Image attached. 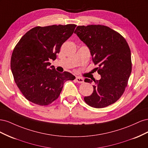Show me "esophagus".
<instances>
[{
    "label": "esophagus",
    "instance_id": "obj_1",
    "mask_svg": "<svg viewBox=\"0 0 148 148\" xmlns=\"http://www.w3.org/2000/svg\"><path fill=\"white\" fill-rule=\"evenodd\" d=\"M75 79H76V82L78 83H83L84 82V79L80 77H77Z\"/></svg>",
    "mask_w": 148,
    "mask_h": 148
}]
</instances>
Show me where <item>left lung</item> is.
Instances as JSON below:
<instances>
[{"instance_id":"obj_1","label":"left lung","mask_w":148,"mask_h":148,"mask_svg":"<svg viewBox=\"0 0 148 148\" xmlns=\"http://www.w3.org/2000/svg\"><path fill=\"white\" fill-rule=\"evenodd\" d=\"M77 34L90 51L101 78L93 79V92L84 97L89 106L103 108L122 96L132 72L131 51L126 40L115 31L103 25L78 26ZM91 83L92 80L84 79Z\"/></svg>"}]
</instances>
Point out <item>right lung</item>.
<instances>
[{
	"label": "right lung",
	"instance_id": "1",
	"mask_svg": "<svg viewBox=\"0 0 148 148\" xmlns=\"http://www.w3.org/2000/svg\"><path fill=\"white\" fill-rule=\"evenodd\" d=\"M77 25L36 26L28 31L15 47L10 66L15 82L29 101L47 106L59 97L64 84L75 77L68 71L58 72L49 60L56 59L64 42Z\"/></svg>",
	"mask_w": 148,
	"mask_h": 148
}]
</instances>
